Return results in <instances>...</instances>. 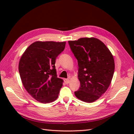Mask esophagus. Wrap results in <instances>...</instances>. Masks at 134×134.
<instances>
[{
  "label": "esophagus",
  "instance_id": "obj_1",
  "mask_svg": "<svg viewBox=\"0 0 134 134\" xmlns=\"http://www.w3.org/2000/svg\"><path fill=\"white\" fill-rule=\"evenodd\" d=\"M64 82L66 84H68V83H69V82H70V80L69 79H64Z\"/></svg>",
  "mask_w": 134,
  "mask_h": 134
}]
</instances>
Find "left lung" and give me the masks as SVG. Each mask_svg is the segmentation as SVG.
I'll return each mask as SVG.
<instances>
[{
	"label": "left lung",
	"instance_id": "left-lung-1",
	"mask_svg": "<svg viewBox=\"0 0 134 134\" xmlns=\"http://www.w3.org/2000/svg\"><path fill=\"white\" fill-rule=\"evenodd\" d=\"M69 44L79 67L81 86L75 95L82 101L93 102L106 92L112 81L115 71L112 54L96 38H81Z\"/></svg>",
	"mask_w": 134,
	"mask_h": 134
}]
</instances>
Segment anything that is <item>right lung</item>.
<instances>
[{
	"label": "right lung",
	"instance_id": "obj_1",
	"mask_svg": "<svg viewBox=\"0 0 134 134\" xmlns=\"http://www.w3.org/2000/svg\"><path fill=\"white\" fill-rule=\"evenodd\" d=\"M65 42L36 41L28 47L19 62V72L28 93L43 104L58 98L63 79L57 77L55 60Z\"/></svg>",
	"mask_w": 134,
	"mask_h": 134
}]
</instances>
